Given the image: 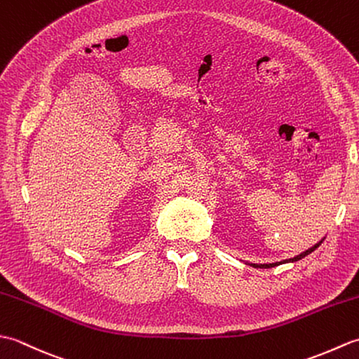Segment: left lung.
<instances>
[{"mask_svg":"<svg viewBox=\"0 0 359 359\" xmlns=\"http://www.w3.org/2000/svg\"><path fill=\"white\" fill-rule=\"evenodd\" d=\"M323 241H324V239H321V241H319L318 243H315L313 247L309 248V250H306V251H302L301 255H297V256H294V257H292V259H285V261H280V262H273V264H250V265H253L255 269H271V266H276V265H280V264H287V262H296V261H301L302 257L309 256V255L311 253V251H315V250H316L319 245H321Z\"/></svg>","mask_w":359,"mask_h":359,"instance_id":"obj_1","label":"left lung"}]
</instances>
